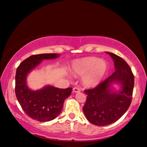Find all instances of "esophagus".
<instances>
[{
    "mask_svg": "<svg viewBox=\"0 0 147 147\" xmlns=\"http://www.w3.org/2000/svg\"><path fill=\"white\" fill-rule=\"evenodd\" d=\"M73 90H74V92H80V88H79V87H74V89H73Z\"/></svg>",
    "mask_w": 147,
    "mask_h": 147,
    "instance_id": "obj_1",
    "label": "esophagus"
}]
</instances>
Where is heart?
Instances as JSON below:
<instances>
[{
  "mask_svg": "<svg viewBox=\"0 0 147 147\" xmlns=\"http://www.w3.org/2000/svg\"><path fill=\"white\" fill-rule=\"evenodd\" d=\"M107 70V65L99 58L90 57L76 60L72 65V71L76 75L84 76L83 82L89 87L99 84Z\"/></svg>",
  "mask_w": 147,
  "mask_h": 147,
  "instance_id": "1",
  "label": "heart"
}]
</instances>
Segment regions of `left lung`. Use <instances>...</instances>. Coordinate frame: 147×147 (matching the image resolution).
Segmentation results:
<instances>
[{
  "label": "left lung",
  "mask_w": 147,
  "mask_h": 147,
  "mask_svg": "<svg viewBox=\"0 0 147 147\" xmlns=\"http://www.w3.org/2000/svg\"><path fill=\"white\" fill-rule=\"evenodd\" d=\"M114 60L115 71L111 76L92 89L84 90L87 96L83 111L86 118L93 125L106 126L118 121L131 104L135 80L126 61L121 57L109 52ZM117 82L122 85V90L113 93L110 84Z\"/></svg>",
  "instance_id": "1"
}]
</instances>
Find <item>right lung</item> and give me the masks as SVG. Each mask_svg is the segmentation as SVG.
<instances>
[{
  "mask_svg": "<svg viewBox=\"0 0 147 147\" xmlns=\"http://www.w3.org/2000/svg\"><path fill=\"white\" fill-rule=\"evenodd\" d=\"M57 53L31 55L22 61L16 73L15 92L19 104L31 118L41 122L50 121L56 118L62 109L65 99L69 96L72 88L59 89L47 86L43 89L32 91L26 86V76L42 60L57 58Z\"/></svg>",
  "mask_w": 147,
  "mask_h": 147,
  "instance_id": "add662e5",
  "label": "right lung"
}]
</instances>
